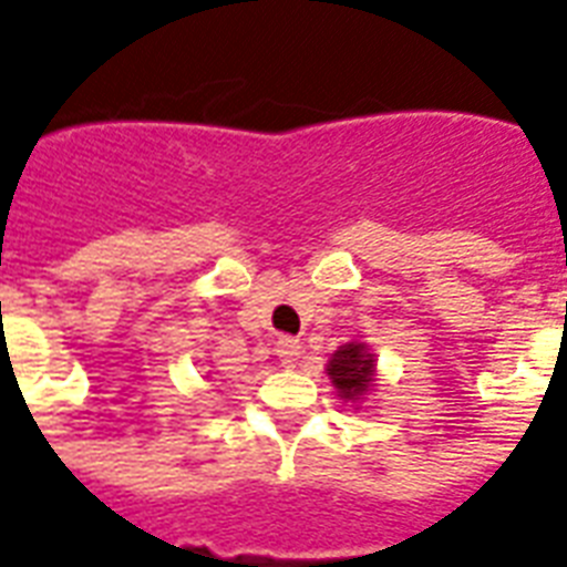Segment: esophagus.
<instances>
[{"instance_id": "34e87169", "label": "esophagus", "mask_w": 567, "mask_h": 567, "mask_svg": "<svg viewBox=\"0 0 567 567\" xmlns=\"http://www.w3.org/2000/svg\"><path fill=\"white\" fill-rule=\"evenodd\" d=\"M275 352H278V358L284 367H296L298 358H301V343H298V340H292V337H280L278 346H275Z\"/></svg>"}]
</instances>
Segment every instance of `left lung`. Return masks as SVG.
<instances>
[{"label": "left lung", "mask_w": 567, "mask_h": 567, "mask_svg": "<svg viewBox=\"0 0 567 567\" xmlns=\"http://www.w3.org/2000/svg\"><path fill=\"white\" fill-rule=\"evenodd\" d=\"M328 379L343 399H361L375 381V358L363 343L340 346L328 361Z\"/></svg>", "instance_id": "left-lung-1"}]
</instances>
